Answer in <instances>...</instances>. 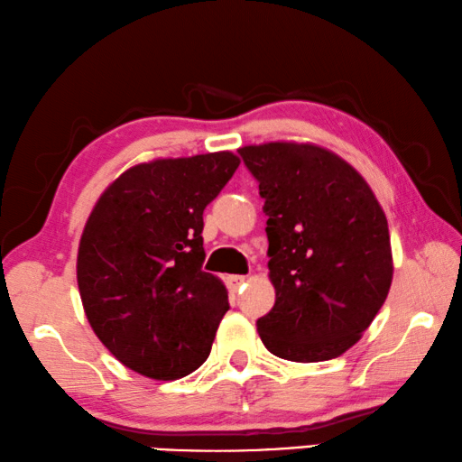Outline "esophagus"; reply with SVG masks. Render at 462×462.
Here are the masks:
<instances>
[{"mask_svg":"<svg viewBox=\"0 0 462 462\" xmlns=\"http://www.w3.org/2000/svg\"><path fill=\"white\" fill-rule=\"evenodd\" d=\"M247 282L245 276H226V286H229L231 292H237V290Z\"/></svg>","mask_w":462,"mask_h":462,"instance_id":"esophagus-1","label":"esophagus"}]
</instances>
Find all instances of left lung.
I'll use <instances>...</instances> for the list:
<instances>
[{"mask_svg":"<svg viewBox=\"0 0 462 462\" xmlns=\"http://www.w3.org/2000/svg\"><path fill=\"white\" fill-rule=\"evenodd\" d=\"M268 215L276 304L257 320L265 349L328 361L359 341L392 286L387 218L349 162L314 143L239 148Z\"/></svg>","mask_w":462,"mask_h":462,"instance_id":"1","label":"left lung"}]
</instances>
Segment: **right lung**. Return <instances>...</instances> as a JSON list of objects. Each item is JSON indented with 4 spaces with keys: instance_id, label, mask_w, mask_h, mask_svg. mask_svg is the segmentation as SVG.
<instances>
[{
    "instance_id": "right-lung-1",
    "label": "right lung",
    "mask_w": 462,
    "mask_h": 462,
    "mask_svg": "<svg viewBox=\"0 0 462 462\" xmlns=\"http://www.w3.org/2000/svg\"><path fill=\"white\" fill-rule=\"evenodd\" d=\"M237 166L231 152L132 166L87 218L77 257L87 320L140 375L168 382L208 357L229 296L202 270V213Z\"/></svg>"
}]
</instances>
